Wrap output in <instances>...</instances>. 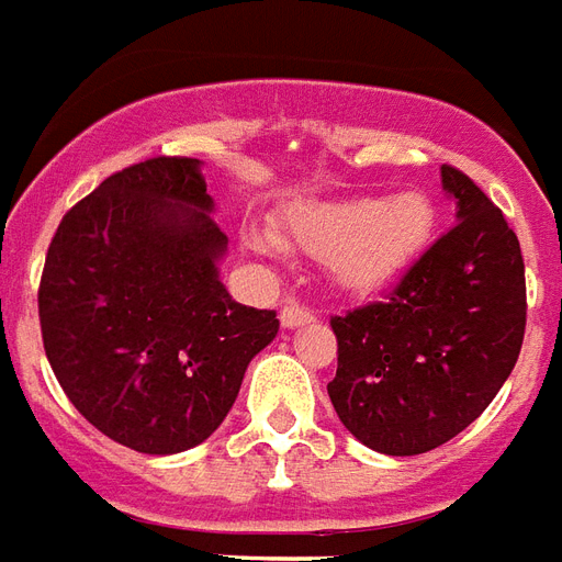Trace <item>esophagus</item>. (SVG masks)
<instances>
[{
  "label": "esophagus",
  "instance_id": "34e87169",
  "mask_svg": "<svg viewBox=\"0 0 562 562\" xmlns=\"http://www.w3.org/2000/svg\"><path fill=\"white\" fill-rule=\"evenodd\" d=\"M280 322L282 327H303V324L315 322V315L301 303H285L280 310Z\"/></svg>",
  "mask_w": 562,
  "mask_h": 562
}]
</instances>
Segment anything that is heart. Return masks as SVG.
Here are the masks:
<instances>
[{
  "label": "heart",
  "mask_w": 562,
  "mask_h": 562,
  "mask_svg": "<svg viewBox=\"0 0 562 562\" xmlns=\"http://www.w3.org/2000/svg\"><path fill=\"white\" fill-rule=\"evenodd\" d=\"M431 235L435 207L423 193L301 205L280 223V244L327 261L336 282L351 292H375L396 280L426 252ZM247 244L259 252L280 247L261 228H249Z\"/></svg>",
  "instance_id": "1"
}]
</instances>
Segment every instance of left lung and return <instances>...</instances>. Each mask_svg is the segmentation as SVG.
<instances>
[{"mask_svg":"<svg viewBox=\"0 0 562 562\" xmlns=\"http://www.w3.org/2000/svg\"><path fill=\"white\" fill-rule=\"evenodd\" d=\"M459 223L402 280L334 315L336 414L360 443L419 456L492 405L521 355L527 285L521 244L503 211L456 166H440Z\"/></svg>","mask_w":562,"mask_h":562,"instance_id":"obj_1","label":"left lung"}]
</instances>
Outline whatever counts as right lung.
Here are the masks:
<instances>
[{"label": "right lung", "instance_id": "right-lung-1", "mask_svg": "<svg viewBox=\"0 0 562 562\" xmlns=\"http://www.w3.org/2000/svg\"><path fill=\"white\" fill-rule=\"evenodd\" d=\"M193 157H151L61 217L37 285L44 351L70 405L115 443L172 456L214 435L273 310L228 297V238Z\"/></svg>", "mask_w": 562, "mask_h": 562}]
</instances>
